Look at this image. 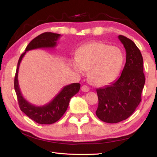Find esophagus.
<instances>
[{
  "instance_id": "1",
  "label": "esophagus",
  "mask_w": 157,
  "mask_h": 157,
  "mask_svg": "<svg viewBox=\"0 0 157 157\" xmlns=\"http://www.w3.org/2000/svg\"><path fill=\"white\" fill-rule=\"evenodd\" d=\"M89 90H90V89L88 86H86V85H83V86H82V91L83 92H88Z\"/></svg>"
}]
</instances>
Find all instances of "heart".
<instances>
[{
  "mask_svg": "<svg viewBox=\"0 0 157 157\" xmlns=\"http://www.w3.org/2000/svg\"><path fill=\"white\" fill-rule=\"evenodd\" d=\"M123 61V54L118 48L94 41L79 48L76 59L71 60V66L79 75L88 71L89 81L95 86H103L118 75Z\"/></svg>",
  "mask_w": 157,
  "mask_h": 157,
  "instance_id": "b5f03b06",
  "label": "heart"
}]
</instances>
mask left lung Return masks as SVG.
Wrapping results in <instances>:
<instances>
[{
	"label": "left lung",
	"mask_w": 157,
	"mask_h": 157,
	"mask_svg": "<svg viewBox=\"0 0 157 157\" xmlns=\"http://www.w3.org/2000/svg\"><path fill=\"white\" fill-rule=\"evenodd\" d=\"M118 38L125 48L126 63L121 76L103 88L96 89L98 106L95 113L108 123H117L128 118L141 101L145 78L140 50L131 39Z\"/></svg>",
	"instance_id": "1"
}]
</instances>
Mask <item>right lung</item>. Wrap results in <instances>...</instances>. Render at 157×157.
Listing matches in <instances>:
<instances>
[{"label":"right lung","mask_w":157,"mask_h":157,"mask_svg":"<svg viewBox=\"0 0 157 157\" xmlns=\"http://www.w3.org/2000/svg\"><path fill=\"white\" fill-rule=\"evenodd\" d=\"M61 34L52 33H44L32 40L18 59L14 78V89L17 94L18 105L21 110L34 122L41 124H50L56 123L62 118L67 110L71 98L78 94L80 84L73 83L63 86L61 91L48 104L36 106L23 98L21 94L18 80V69L21 60L26 52L38 48H53L57 46V41Z\"/></svg>","instance_id":"obj_1"}]
</instances>
